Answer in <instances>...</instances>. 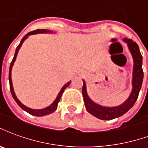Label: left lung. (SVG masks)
<instances>
[{"label": "left lung", "mask_w": 148, "mask_h": 148, "mask_svg": "<svg viewBox=\"0 0 148 148\" xmlns=\"http://www.w3.org/2000/svg\"><path fill=\"white\" fill-rule=\"evenodd\" d=\"M125 42H126L128 48L130 49V53L133 59V69H132V92L130 93L129 98L122 103L117 107H103L101 105L96 103L89 98L87 93L86 84L85 81H83L82 95L85 102V108L88 113L96 118L101 120H111V119L119 118L123 115L130 110L134 105L138 98L139 92L140 91L143 78H144V72L142 69V56L140 52L139 46L137 44L130 39L126 38L123 39Z\"/></svg>", "instance_id": "left-lung-1"}]
</instances>
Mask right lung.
Wrapping results in <instances>:
<instances>
[{"instance_id":"obj_1","label":"right lung","mask_w":148,"mask_h":148,"mask_svg":"<svg viewBox=\"0 0 148 148\" xmlns=\"http://www.w3.org/2000/svg\"><path fill=\"white\" fill-rule=\"evenodd\" d=\"M41 33H52V31H50V30H47L45 29H36V30H34V31H31V32L28 33L27 34L24 36L23 38H22L21 41H20V44L18 45V47L16 48V52H15V55H14V57H13V60L12 61V63L10 64V68H9V84H10V90H11V93H12V96L14 98V99L16 100V102L17 103V104L20 107V108L24 110L25 111H27V113L30 114H32V115L34 116H38V117H40V116H45L47 115V114H49L52 113V112H54L55 110L57 109V106L58 103H59V102L60 100V98H61V96H62V94L65 90V88H66L69 86V85L71 84V82H67L66 85H63V87L61 88V90L58 94L57 97L55 99V101L52 103V104L49 106V107H47V108H44V109H40V110H36V109H31V108H29L26 107L25 105H23L22 103L21 102L19 101L18 99V98L16 97V94H15V92H14V89H13V86H12V66L15 63V61H16V56H17V54H18V52L19 49L21 48L22 45L23 43V41L26 39H27L28 37H29V35H32V34H41Z\"/></svg>"}]
</instances>
